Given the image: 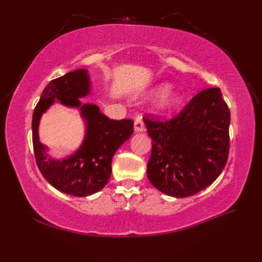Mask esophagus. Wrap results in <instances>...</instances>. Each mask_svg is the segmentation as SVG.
Wrapping results in <instances>:
<instances>
[{"label": "esophagus", "instance_id": "obj_1", "mask_svg": "<svg viewBox=\"0 0 262 262\" xmlns=\"http://www.w3.org/2000/svg\"><path fill=\"white\" fill-rule=\"evenodd\" d=\"M144 130V122H143V119L141 117L137 118L136 120H134V131L136 132H142Z\"/></svg>", "mask_w": 262, "mask_h": 262}]
</instances>
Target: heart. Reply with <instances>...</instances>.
Listing matches in <instances>:
<instances>
[{
	"label": "heart",
	"instance_id": "heart-1",
	"mask_svg": "<svg viewBox=\"0 0 262 262\" xmlns=\"http://www.w3.org/2000/svg\"><path fill=\"white\" fill-rule=\"evenodd\" d=\"M167 89H168V86L166 84H163V85H160L157 91H164ZM180 101H181V97L179 96L178 93L167 91L162 95L160 99H158L156 107H157V109L166 112V110H171L173 108H176L180 104Z\"/></svg>",
	"mask_w": 262,
	"mask_h": 262
}]
</instances>
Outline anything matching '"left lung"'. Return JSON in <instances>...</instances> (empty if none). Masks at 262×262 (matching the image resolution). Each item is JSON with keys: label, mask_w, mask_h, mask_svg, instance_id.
<instances>
[{"label": "left lung", "mask_w": 262, "mask_h": 262, "mask_svg": "<svg viewBox=\"0 0 262 262\" xmlns=\"http://www.w3.org/2000/svg\"><path fill=\"white\" fill-rule=\"evenodd\" d=\"M152 153L148 180L175 198L195 194L224 169L229 150L231 113L219 87L203 90L167 121L144 118Z\"/></svg>", "instance_id": "8db88e82"}]
</instances>
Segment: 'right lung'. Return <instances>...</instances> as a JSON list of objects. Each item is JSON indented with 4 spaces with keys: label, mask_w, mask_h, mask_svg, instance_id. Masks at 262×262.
I'll list each match as a JSON object with an SVG mask.
<instances>
[{
    "label": "right lung",
    "mask_w": 262,
    "mask_h": 262,
    "mask_svg": "<svg viewBox=\"0 0 262 262\" xmlns=\"http://www.w3.org/2000/svg\"><path fill=\"white\" fill-rule=\"evenodd\" d=\"M91 92L90 75L78 69L52 80L45 87L33 114V145L39 170L49 184L61 192L87 196L104 188L112 175V161L116 150L133 133V120H113L100 113L96 105L82 104L80 98ZM54 101L80 109L86 122V133L77 152L61 161L46 154L37 137L42 114Z\"/></svg>",
    "instance_id": "right-lung-1"
}]
</instances>
